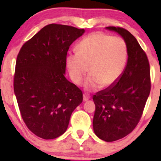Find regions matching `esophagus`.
Here are the masks:
<instances>
[{
  "label": "esophagus",
  "instance_id": "34e87169",
  "mask_svg": "<svg viewBox=\"0 0 161 161\" xmlns=\"http://www.w3.org/2000/svg\"><path fill=\"white\" fill-rule=\"evenodd\" d=\"M90 98V96L89 95V94H86V93L83 94V100H84V101H87V100H88Z\"/></svg>",
  "mask_w": 161,
  "mask_h": 161
}]
</instances>
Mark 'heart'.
Returning a JSON list of instances; mask_svg holds the SVG:
<instances>
[{"label":"heart","instance_id":"1","mask_svg":"<svg viewBox=\"0 0 161 161\" xmlns=\"http://www.w3.org/2000/svg\"><path fill=\"white\" fill-rule=\"evenodd\" d=\"M128 59V47L124 39L101 32L84 37L77 46V52H71L66 64L71 80L81 84L88 72L90 75L84 86L89 91L111 87L121 77Z\"/></svg>","mask_w":161,"mask_h":161}]
</instances>
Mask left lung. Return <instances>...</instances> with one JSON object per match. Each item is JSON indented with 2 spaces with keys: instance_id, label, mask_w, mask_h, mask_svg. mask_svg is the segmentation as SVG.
<instances>
[{
  "instance_id": "8db88e82",
  "label": "left lung",
  "mask_w": 161,
  "mask_h": 161,
  "mask_svg": "<svg viewBox=\"0 0 161 161\" xmlns=\"http://www.w3.org/2000/svg\"><path fill=\"white\" fill-rule=\"evenodd\" d=\"M107 29L123 37L128 61L116 83L92 97L96 105L92 125L100 139L114 142L131 133L140 121L150 92V69L147 53L132 34L121 27Z\"/></svg>"
}]
</instances>
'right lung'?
Listing matches in <instances>:
<instances>
[{
  "instance_id": "right-lung-1",
  "label": "right lung",
  "mask_w": 161,
  "mask_h": 161,
  "mask_svg": "<svg viewBox=\"0 0 161 161\" xmlns=\"http://www.w3.org/2000/svg\"><path fill=\"white\" fill-rule=\"evenodd\" d=\"M69 25L50 24L25 42L17 56L14 91L22 120L38 137L53 139L65 132L82 92L64 77L71 43L84 33Z\"/></svg>"
}]
</instances>
